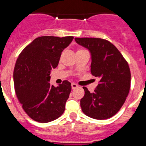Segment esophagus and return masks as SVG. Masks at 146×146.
Here are the masks:
<instances>
[{"label":"esophagus","instance_id":"1","mask_svg":"<svg viewBox=\"0 0 146 146\" xmlns=\"http://www.w3.org/2000/svg\"><path fill=\"white\" fill-rule=\"evenodd\" d=\"M71 87H72V89H75V88H78V86L76 84V83H73L71 84Z\"/></svg>","mask_w":146,"mask_h":146}]
</instances>
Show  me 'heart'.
<instances>
[{
    "label": "heart",
    "mask_w": 146,
    "mask_h": 146,
    "mask_svg": "<svg viewBox=\"0 0 146 146\" xmlns=\"http://www.w3.org/2000/svg\"><path fill=\"white\" fill-rule=\"evenodd\" d=\"M80 50H83V49H80V50H79L78 51H80Z\"/></svg>",
    "instance_id": "heart-1"
}]
</instances>
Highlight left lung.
<instances>
[{
    "label": "left lung",
    "mask_w": 146,
    "mask_h": 146,
    "mask_svg": "<svg viewBox=\"0 0 146 146\" xmlns=\"http://www.w3.org/2000/svg\"><path fill=\"white\" fill-rule=\"evenodd\" d=\"M78 44L91 55L90 72L100 78L93 93L83 87L80 107L88 116L104 120L113 116L125 103L131 87L128 63L111 42L96 38H75Z\"/></svg>",
    "instance_id": "obj_1"
}]
</instances>
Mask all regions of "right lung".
I'll list each match as a JSON object with an SVG mask.
<instances>
[{
	"label": "right lung",
	"instance_id": "obj_1",
	"mask_svg": "<svg viewBox=\"0 0 146 146\" xmlns=\"http://www.w3.org/2000/svg\"><path fill=\"white\" fill-rule=\"evenodd\" d=\"M73 39V36L38 37L17 59L13 71L15 93L25 112L37 122H50L64 112L71 83L64 80L54 87L49 83L50 73Z\"/></svg>",
	"mask_w": 146,
	"mask_h": 146
}]
</instances>
